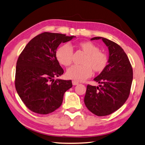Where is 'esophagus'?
I'll use <instances>...</instances> for the list:
<instances>
[{"label":"esophagus","mask_w":145,"mask_h":145,"mask_svg":"<svg viewBox=\"0 0 145 145\" xmlns=\"http://www.w3.org/2000/svg\"><path fill=\"white\" fill-rule=\"evenodd\" d=\"M72 84H73V85H78L79 84H78V82H76V81H74V80H73V81H72Z\"/></svg>","instance_id":"34e87169"}]
</instances>
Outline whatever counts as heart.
Returning <instances> with one entry per match:
<instances>
[{
	"instance_id": "heart-1",
	"label": "heart",
	"mask_w": 145,
	"mask_h": 145,
	"mask_svg": "<svg viewBox=\"0 0 145 145\" xmlns=\"http://www.w3.org/2000/svg\"><path fill=\"white\" fill-rule=\"evenodd\" d=\"M78 47L86 54L82 60V65H73L68 69L67 77L76 82H82L92 74V70L96 73H101L106 69L108 62L107 55L97 45L91 42H82ZM73 50L69 44L60 46L56 51V58L61 65L68 67L72 63Z\"/></svg>"
}]
</instances>
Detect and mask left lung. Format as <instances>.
Masks as SVG:
<instances>
[{
    "instance_id": "left-lung-1",
    "label": "left lung",
    "mask_w": 145,
    "mask_h": 145,
    "mask_svg": "<svg viewBox=\"0 0 145 145\" xmlns=\"http://www.w3.org/2000/svg\"><path fill=\"white\" fill-rule=\"evenodd\" d=\"M101 39L108 48L109 58L106 67L94 80L101 85H87L84 102L87 108L99 116L110 115L121 108L130 93L133 69L127 54L119 45L110 40Z\"/></svg>"
}]
</instances>
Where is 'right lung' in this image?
Listing matches in <instances>:
<instances>
[{
	"instance_id": "1",
	"label": "right lung",
	"mask_w": 145,
	"mask_h": 145,
	"mask_svg": "<svg viewBox=\"0 0 145 145\" xmlns=\"http://www.w3.org/2000/svg\"><path fill=\"white\" fill-rule=\"evenodd\" d=\"M75 36L44 32L32 39L18 57L15 86L18 95L28 108L46 115L58 108L65 91L72 88V80L55 77L63 70L56 58V50L61 42Z\"/></svg>"
}]
</instances>
